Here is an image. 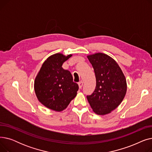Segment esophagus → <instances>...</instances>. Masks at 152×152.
<instances>
[{"label": "esophagus", "instance_id": "34e87169", "mask_svg": "<svg viewBox=\"0 0 152 152\" xmlns=\"http://www.w3.org/2000/svg\"><path fill=\"white\" fill-rule=\"evenodd\" d=\"M78 86H79V89H81L82 87L83 86V82L82 81H80L78 83Z\"/></svg>", "mask_w": 152, "mask_h": 152}]
</instances>
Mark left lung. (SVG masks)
Listing matches in <instances>:
<instances>
[{"label":"left lung","instance_id":"8db88e82","mask_svg":"<svg viewBox=\"0 0 152 152\" xmlns=\"http://www.w3.org/2000/svg\"><path fill=\"white\" fill-rule=\"evenodd\" d=\"M96 78V87L87 99L94 112L99 115L110 113L125 97V76L115 60L102 53L87 56Z\"/></svg>","mask_w":152,"mask_h":152}]
</instances>
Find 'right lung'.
<instances>
[{
	"label": "right lung",
	"instance_id": "add662e5",
	"mask_svg": "<svg viewBox=\"0 0 152 152\" xmlns=\"http://www.w3.org/2000/svg\"><path fill=\"white\" fill-rule=\"evenodd\" d=\"M71 56L59 53L50 56L42 64L35 79L34 91L37 99L54 111L65 109L76 96L79 89L70 72L61 67Z\"/></svg>",
	"mask_w": 152,
	"mask_h": 152
}]
</instances>
